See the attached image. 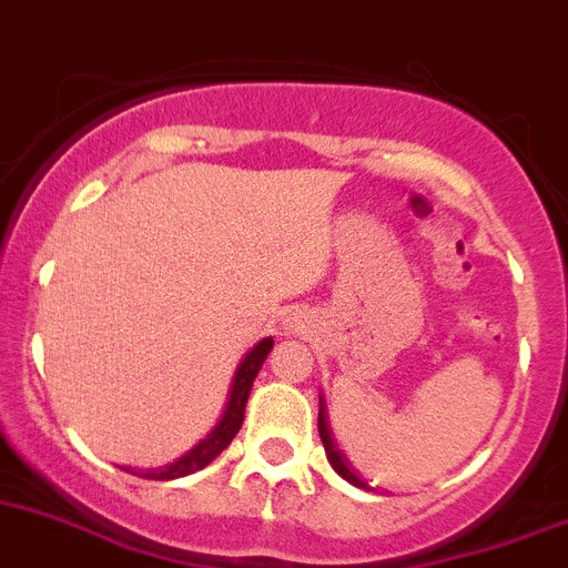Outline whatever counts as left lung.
<instances>
[{
  "instance_id": "1",
  "label": "left lung",
  "mask_w": 568,
  "mask_h": 568,
  "mask_svg": "<svg viewBox=\"0 0 568 568\" xmlns=\"http://www.w3.org/2000/svg\"><path fill=\"white\" fill-rule=\"evenodd\" d=\"M317 426H320V437H323V446H325V454H327V462L333 465V470L338 473L342 478H347L349 484H355V487L361 489H369V484L364 481V478L355 473L353 462L347 459V454H342V448L336 446V440H333L331 429H327V410H325V399L320 396V418H317Z\"/></svg>"
}]
</instances>
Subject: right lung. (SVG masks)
Here are the masks:
<instances>
[{
  "label": "right lung",
  "mask_w": 568,
  "mask_h": 568,
  "mask_svg": "<svg viewBox=\"0 0 568 568\" xmlns=\"http://www.w3.org/2000/svg\"><path fill=\"white\" fill-rule=\"evenodd\" d=\"M271 349H273V338H262V342L241 361V366H237L235 372V379H232V390H230V399H226L224 415H221L219 424L207 432V437H202L189 454L174 459L172 465L155 467V470H139L136 476L153 478V481H172V478H183V476H191V473L202 470V467H207L210 462L219 457V454L230 446L232 437L241 432L251 385H254L256 374H260L262 364H265Z\"/></svg>",
  "instance_id": "obj_1"
}]
</instances>
